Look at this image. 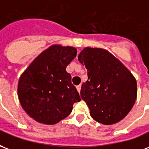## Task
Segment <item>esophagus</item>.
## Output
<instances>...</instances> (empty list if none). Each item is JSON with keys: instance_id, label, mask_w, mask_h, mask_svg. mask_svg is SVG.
Returning a JSON list of instances; mask_svg holds the SVG:
<instances>
[{"instance_id": "obj_1", "label": "esophagus", "mask_w": 149, "mask_h": 149, "mask_svg": "<svg viewBox=\"0 0 149 149\" xmlns=\"http://www.w3.org/2000/svg\"><path fill=\"white\" fill-rule=\"evenodd\" d=\"M76 88H77V91H79V93H80V91H81V85H79L76 86Z\"/></svg>"}]
</instances>
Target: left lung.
<instances>
[{
  "label": "left lung",
  "instance_id": "1",
  "mask_svg": "<svg viewBox=\"0 0 149 149\" xmlns=\"http://www.w3.org/2000/svg\"><path fill=\"white\" fill-rule=\"evenodd\" d=\"M87 69L88 80L81 87V97L92 118L103 125L122 120L131 110L137 94L132 73L106 50L86 47L78 56Z\"/></svg>",
  "mask_w": 149,
  "mask_h": 149
}]
</instances>
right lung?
I'll use <instances>...</instances> for the list:
<instances>
[{
  "mask_svg": "<svg viewBox=\"0 0 149 149\" xmlns=\"http://www.w3.org/2000/svg\"><path fill=\"white\" fill-rule=\"evenodd\" d=\"M77 55L73 47L52 45L38 55L21 74L18 97L24 111L40 123L54 125L70 114L81 98L67 65Z\"/></svg>",
  "mask_w": 149,
  "mask_h": 149,
  "instance_id": "obj_1",
  "label": "right lung"
}]
</instances>
